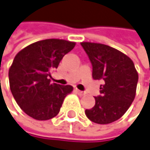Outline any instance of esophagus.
<instances>
[{"label": "esophagus", "mask_w": 150, "mask_h": 150, "mask_svg": "<svg viewBox=\"0 0 150 150\" xmlns=\"http://www.w3.org/2000/svg\"><path fill=\"white\" fill-rule=\"evenodd\" d=\"M76 91L79 95H81V96H83V95H84V94H85V92H83V91H79L78 89H76Z\"/></svg>", "instance_id": "esophagus-1"}]
</instances>
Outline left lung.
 <instances>
[{
  "label": "left lung",
  "instance_id": "8db88e82",
  "mask_svg": "<svg viewBox=\"0 0 150 150\" xmlns=\"http://www.w3.org/2000/svg\"><path fill=\"white\" fill-rule=\"evenodd\" d=\"M83 50L92 65V77L104 81L95 105L85 110L93 123L107 125L118 120L132 105L136 94L138 72L132 60L108 45L83 42Z\"/></svg>",
  "mask_w": 150,
  "mask_h": 150
}]
</instances>
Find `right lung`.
I'll return each instance as SVG.
<instances>
[{
  "label": "right lung",
  "mask_w": 150,
  "mask_h": 150,
  "mask_svg": "<svg viewBox=\"0 0 150 150\" xmlns=\"http://www.w3.org/2000/svg\"><path fill=\"white\" fill-rule=\"evenodd\" d=\"M76 46V42L46 39L32 43L15 56L8 70L9 87L19 108L36 120L56 116L71 85L51 83L50 71Z\"/></svg>",
  "instance_id": "right-lung-1"
}]
</instances>
